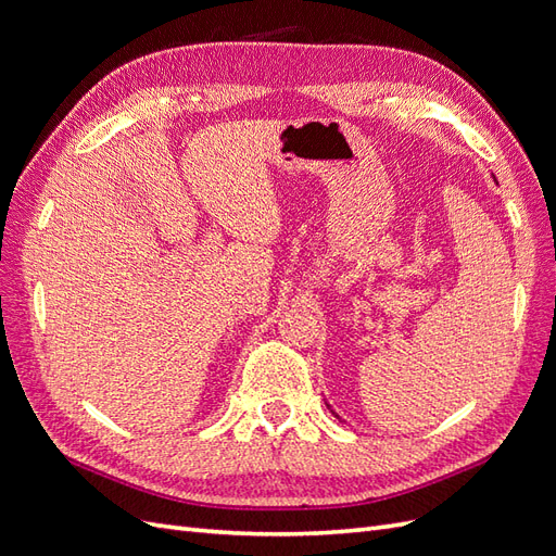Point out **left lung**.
<instances>
[{
	"instance_id": "left-lung-1",
	"label": "left lung",
	"mask_w": 556,
	"mask_h": 556,
	"mask_svg": "<svg viewBox=\"0 0 556 556\" xmlns=\"http://www.w3.org/2000/svg\"><path fill=\"white\" fill-rule=\"evenodd\" d=\"M327 406H329V403H327ZM331 413H333V410H331ZM333 415H336V413H333ZM336 417H339V415H336ZM339 419H341V417H339Z\"/></svg>"
}]
</instances>
